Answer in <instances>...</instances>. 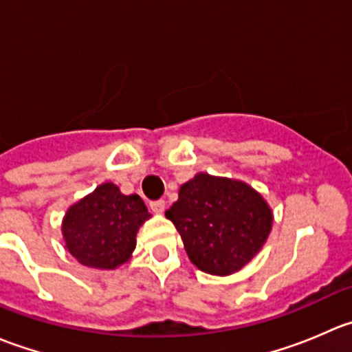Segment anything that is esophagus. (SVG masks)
Wrapping results in <instances>:
<instances>
[{
	"instance_id": "34e87169",
	"label": "esophagus",
	"mask_w": 352,
	"mask_h": 352,
	"mask_svg": "<svg viewBox=\"0 0 352 352\" xmlns=\"http://www.w3.org/2000/svg\"><path fill=\"white\" fill-rule=\"evenodd\" d=\"M165 201H163V199H158V201H153L150 204V208H151V211L153 212H156V214H162L163 211H165Z\"/></svg>"
}]
</instances>
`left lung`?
<instances>
[{
  "label": "left lung",
  "mask_w": 352,
  "mask_h": 352,
  "mask_svg": "<svg viewBox=\"0 0 352 352\" xmlns=\"http://www.w3.org/2000/svg\"><path fill=\"white\" fill-rule=\"evenodd\" d=\"M165 216L182 236L190 262L214 276L240 271L258 254L272 228V211L257 190L209 173L182 184Z\"/></svg>",
  "instance_id": "obj_1"
}]
</instances>
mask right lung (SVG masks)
I'll list each match as a JSON object with an SVG mask.
<instances>
[{
  "label": "right lung",
  "instance_id": "obj_1",
  "mask_svg": "<svg viewBox=\"0 0 352 352\" xmlns=\"http://www.w3.org/2000/svg\"><path fill=\"white\" fill-rule=\"evenodd\" d=\"M150 216L138 194L124 196L112 182L102 184L66 211L67 252L87 267H119L131 258L138 230Z\"/></svg>",
  "mask_w": 352,
  "mask_h": 352
}]
</instances>
